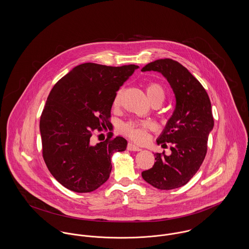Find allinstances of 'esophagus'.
Here are the masks:
<instances>
[{
	"label": "esophagus",
	"instance_id": "34e87169",
	"mask_svg": "<svg viewBox=\"0 0 249 249\" xmlns=\"http://www.w3.org/2000/svg\"><path fill=\"white\" fill-rule=\"evenodd\" d=\"M127 148L131 151H140L141 150V148L139 146H137L136 145L132 144V143H129L128 146H127Z\"/></svg>",
	"mask_w": 249,
	"mask_h": 249
}]
</instances>
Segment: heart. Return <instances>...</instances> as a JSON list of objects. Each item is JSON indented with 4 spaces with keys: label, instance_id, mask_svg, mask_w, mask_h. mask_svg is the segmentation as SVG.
<instances>
[{
    "label": "heart",
    "instance_id": "heart-1",
    "mask_svg": "<svg viewBox=\"0 0 249 249\" xmlns=\"http://www.w3.org/2000/svg\"><path fill=\"white\" fill-rule=\"evenodd\" d=\"M146 95L150 103H162L164 99V90L161 85L157 83H150L146 86ZM122 89H119L116 93L114 100H113V106L118 107L120 104ZM152 128L151 123L146 121H130L124 123L120 131L126 134L127 136L131 137L135 141H144L146 138V132Z\"/></svg>",
    "mask_w": 249,
    "mask_h": 249
}]
</instances>
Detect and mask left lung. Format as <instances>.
<instances>
[{
    "label": "left lung",
    "instance_id": "1",
    "mask_svg": "<svg viewBox=\"0 0 249 249\" xmlns=\"http://www.w3.org/2000/svg\"><path fill=\"white\" fill-rule=\"evenodd\" d=\"M151 71L167 80L175 95L174 112L156 140L161 146H172L170 155L154 154V165L142 177L157 189L171 190L186 184L199 169L214 121L206 90L186 68L172 59H159L141 70Z\"/></svg>",
    "mask_w": 249,
    "mask_h": 249
}]
</instances>
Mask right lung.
<instances>
[{
    "mask_svg": "<svg viewBox=\"0 0 249 249\" xmlns=\"http://www.w3.org/2000/svg\"><path fill=\"white\" fill-rule=\"evenodd\" d=\"M138 68L85 63L52 89L39 123L42 153L51 174L69 190L98 189L109 178L113 154L126 149L127 140L113 133L96 145L90 138L110 124L114 97Z\"/></svg>",
    "mask_w": 249,
    "mask_h": 249,
    "instance_id": "add662e5",
    "label": "right lung"
}]
</instances>
